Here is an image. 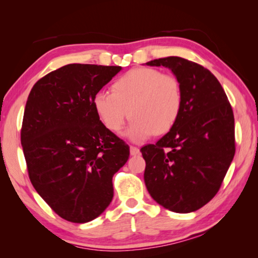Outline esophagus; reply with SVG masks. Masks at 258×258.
<instances>
[{
  "label": "esophagus",
  "instance_id": "esophagus-1",
  "mask_svg": "<svg viewBox=\"0 0 258 258\" xmlns=\"http://www.w3.org/2000/svg\"><path fill=\"white\" fill-rule=\"evenodd\" d=\"M130 151H131V155H132V156H138V155H140V149H139L138 147L131 146V147H130Z\"/></svg>",
  "mask_w": 258,
  "mask_h": 258
}]
</instances>
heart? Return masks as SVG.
I'll return each mask as SVG.
<instances>
[{"mask_svg":"<svg viewBox=\"0 0 258 258\" xmlns=\"http://www.w3.org/2000/svg\"><path fill=\"white\" fill-rule=\"evenodd\" d=\"M183 103L175 77L155 68H135L113 83L111 92L100 91L93 98L100 120L113 133L132 117L125 137L143 141L152 134H165L176 123Z\"/></svg>","mask_w":258,"mask_h":258,"instance_id":"1","label":"heart"}]
</instances>
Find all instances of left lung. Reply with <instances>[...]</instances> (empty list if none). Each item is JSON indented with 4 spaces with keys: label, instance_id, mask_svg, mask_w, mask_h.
I'll use <instances>...</instances> for the list:
<instances>
[{
    "label": "left lung",
    "instance_id": "1",
    "mask_svg": "<svg viewBox=\"0 0 258 258\" xmlns=\"http://www.w3.org/2000/svg\"><path fill=\"white\" fill-rule=\"evenodd\" d=\"M146 64L171 69L183 95L181 113L169 132L156 145L141 148L146 186L168 211L195 212L217 194L232 163V108L217 78L200 64L180 56Z\"/></svg>",
    "mask_w": 258,
    "mask_h": 258
}]
</instances>
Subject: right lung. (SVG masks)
Returning a JSON list of instances; mask_svg holds the SVG:
<instances>
[{"label": "right lung", "mask_w": 258, "mask_h": 258, "mask_svg": "<svg viewBox=\"0 0 258 258\" xmlns=\"http://www.w3.org/2000/svg\"><path fill=\"white\" fill-rule=\"evenodd\" d=\"M119 66L71 63L33 86L26 102L21 146L35 190L60 217L86 223L113 197L112 176L130 147L109 131L93 98Z\"/></svg>", "instance_id": "1"}]
</instances>
